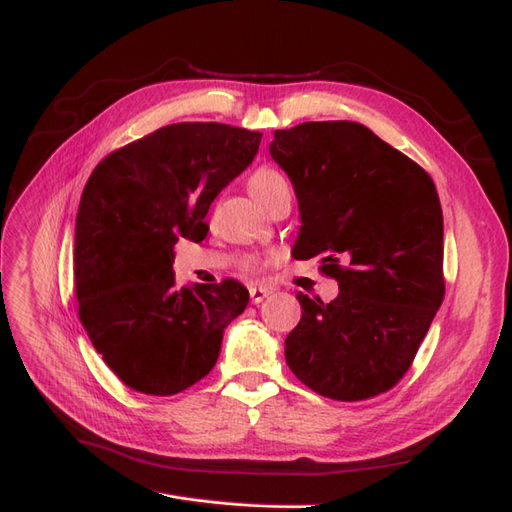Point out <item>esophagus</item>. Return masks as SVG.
<instances>
[{
	"mask_svg": "<svg viewBox=\"0 0 512 512\" xmlns=\"http://www.w3.org/2000/svg\"><path fill=\"white\" fill-rule=\"evenodd\" d=\"M248 294H251V302L253 304H259V302H264V298H268L270 294H272V289L270 287H257V285H251L248 287Z\"/></svg>",
	"mask_w": 512,
	"mask_h": 512,
	"instance_id": "obj_1",
	"label": "esophagus"
}]
</instances>
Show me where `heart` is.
Segmentation results:
<instances>
[{
	"label": "heart",
	"instance_id": "heart-1",
	"mask_svg": "<svg viewBox=\"0 0 512 512\" xmlns=\"http://www.w3.org/2000/svg\"><path fill=\"white\" fill-rule=\"evenodd\" d=\"M248 191H251L259 206L264 208L270 199H274L283 191H289V186L279 171H274L270 167H259L251 178H248Z\"/></svg>",
	"mask_w": 512,
	"mask_h": 512
}]
</instances>
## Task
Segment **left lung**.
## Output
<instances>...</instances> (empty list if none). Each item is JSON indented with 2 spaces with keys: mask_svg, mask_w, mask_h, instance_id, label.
I'll use <instances>...</instances> for the list:
<instances>
[{
  "mask_svg": "<svg viewBox=\"0 0 512 512\" xmlns=\"http://www.w3.org/2000/svg\"><path fill=\"white\" fill-rule=\"evenodd\" d=\"M270 156L294 186L298 259L321 255L339 283L324 304L296 296L285 360L311 390L362 401L390 390L444 300V218L429 173L358 122L274 130Z\"/></svg>",
  "mask_w": 512,
  "mask_h": 512,
  "instance_id": "8db88e82",
  "label": "left lung"
}]
</instances>
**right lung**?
<instances>
[{"label": "right lung", "mask_w": 512, "mask_h": 512, "mask_svg": "<svg viewBox=\"0 0 512 512\" xmlns=\"http://www.w3.org/2000/svg\"><path fill=\"white\" fill-rule=\"evenodd\" d=\"M261 133L180 122L115 150L87 180L75 227L81 324L133 390L169 397L206 377L248 304L236 281L175 285L173 246L206 238L212 201L253 163Z\"/></svg>", "instance_id": "right-lung-1"}]
</instances>
